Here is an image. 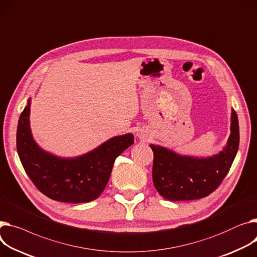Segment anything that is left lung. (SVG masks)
<instances>
[{
    "label": "left lung",
    "instance_id": "obj_1",
    "mask_svg": "<svg viewBox=\"0 0 257 257\" xmlns=\"http://www.w3.org/2000/svg\"><path fill=\"white\" fill-rule=\"evenodd\" d=\"M230 135L226 146L207 158L184 156L167 148L150 145L154 153L153 183L165 199L192 200L206 197L223 181L234 160L240 143L235 111L231 110Z\"/></svg>",
    "mask_w": 257,
    "mask_h": 257
}]
</instances>
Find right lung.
<instances>
[{
    "mask_svg": "<svg viewBox=\"0 0 257 257\" xmlns=\"http://www.w3.org/2000/svg\"><path fill=\"white\" fill-rule=\"evenodd\" d=\"M30 106L31 99L20 116L16 148L32 182L44 195L57 201L81 203L96 199L109 180L115 158L134 143L133 134L114 136L78 157H58L34 141Z\"/></svg>",
    "mask_w": 257,
    "mask_h": 257,
    "instance_id": "obj_1",
    "label": "right lung"
}]
</instances>
